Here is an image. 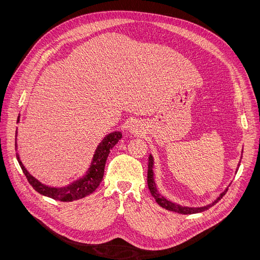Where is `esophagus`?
<instances>
[{
    "label": "esophagus",
    "instance_id": "obj_1",
    "mask_svg": "<svg viewBox=\"0 0 260 260\" xmlns=\"http://www.w3.org/2000/svg\"><path fill=\"white\" fill-rule=\"evenodd\" d=\"M131 131H134V129H131Z\"/></svg>",
    "mask_w": 260,
    "mask_h": 260
}]
</instances>
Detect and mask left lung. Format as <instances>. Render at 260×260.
<instances>
[{
    "mask_svg": "<svg viewBox=\"0 0 260 260\" xmlns=\"http://www.w3.org/2000/svg\"><path fill=\"white\" fill-rule=\"evenodd\" d=\"M240 166V162L238 163V168ZM153 168H154V159L153 156L149 155L148 157V168H147V185L149 188V192H151L152 196L155 198L156 202L159 204L160 207H162L163 209H167L169 211L175 212V213H179V214H184V215H188V214H196V213H201L203 211H207L208 209H210L211 207H213L215 203H217L228 192V188L226 187L224 189V192H222L219 197H217V199L215 201H213L212 203L208 204L206 207H201V208H188V207H182L179 206V204L174 203L170 200H168L167 198L163 197L162 195L159 194L156 183H155V179H154V172H153Z\"/></svg>",
    "mask_w": 260,
    "mask_h": 260,
    "instance_id": "1",
    "label": "left lung"
}]
</instances>
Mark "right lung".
I'll list each match as a JSON object with an SVG mask.
<instances>
[{
	"label": "right lung",
	"instance_id": "add662e5",
	"mask_svg": "<svg viewBox=\"0 0 260 260\" xmlns=\"http://www.w3.org/2000/svg\"><path fill=\"white\" fill-rule=\"evenodd\" d=\"M20 121V116L18 118V122ZM18 134V133H17ZM122 138V134L120 132H114L106 135L104 139L99 143L97 149L93 154L90 167L86 171L85 175L82 178L74 181L73 183L62 187H51L41 183L34 176H31L28 171L25 169L22 161L20 160L19 154L17 153V159L19 165L26 176L27 180L30 185L41 195L52 198L54 200H60L63 202H70L74 200H78L84 198L91 193H93L102 181L104 175L105 162L111 153V149L118 143V141ZM17 149V142H16Z\"/></svg>",
	"mask_w": 260,
	"mask_h": 260
}]
</instances>
